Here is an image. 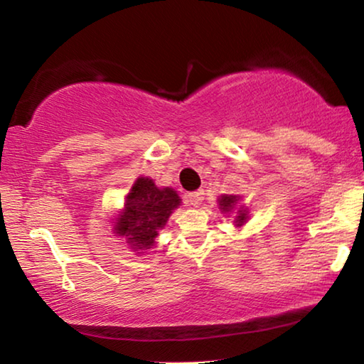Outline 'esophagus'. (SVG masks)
I'll return each instance as SVG.
<instances>
[{"label":"esophagus","mask_w":364,"mask_h":364,"mask_svg":"<svg viewBox=\"0 0 364 364\" xmlns=\"http://www.w3.org/2000/svg\"><path fill=\"white\" fill-rule=\"evenodd\" d=\"M184 199H186V204L193 205V208H199V205L203 204V200H204V193L203 191L188 193L186 196H184Z\"/></svg>","instance_id":"obj_1"}]
</instances>
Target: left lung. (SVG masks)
Returning <instances> with one entry per match:
<instances>
[{"instance_id":"left-lung-1","label":"left lung","mask_w":364,"mask_h":364,"mask_svg":"<svg viewBox=\"0 0 364 364\" xmlns=\"http://www.w3.org/2000/svg\"><path fill=\"white\" fill-rule=\"evenodd\" d=\"M240 200L242 198L238 196V194H222V196L217 198V204H219L222 214H232L234 210H237L234 220V225L237 229L245 225L247 220L250 219V215H248V208L240 204Z\"/></svg>"}]
</instances>
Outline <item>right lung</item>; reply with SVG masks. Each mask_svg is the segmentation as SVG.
<instances>
[{
  "mask_svg": "<svg viewBox=\"0 0 364 364\" xmlns=\"http://www.w3.org/2000/svg\"><path fill=\"white\" fill-rule=\"evenodd\" d=\"M181 199L173 188H159L149 176H139L127 193L124 208L114 217L112 232L126 238L135 253L150 252Z\"/></svg>",
  "mask_w": 364,
  "mask_h": 364,
  "instance_id": "right-lung-1",
  "label": "right lung"
}]
</instances>
